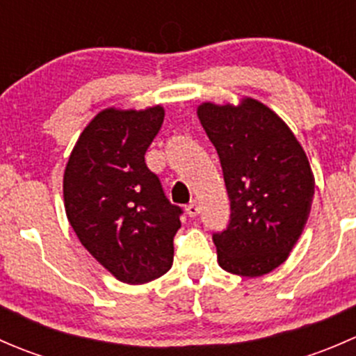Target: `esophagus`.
Returning <instances> with one entry per match:
<instances>
[{"instance_id": "34e87169", "label": "esophagus", "mask_w": 356, "mask_h": 356, "mask_svg": "<svg viewBox=\"0 0 356 356\" xmlns=\"http://www.w3.org/2000/svg\"><path fill=\"white\" fill-rule=\"evenodd\" d=\"M186 211H188L189 217H196V215L200 213V203H198V201H193V203H189L188 207H186Z\"/></svg>"}]
</instances>
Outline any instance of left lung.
I'll list each match as a JSON object with an SVG mask.
<instances>
[{"instance_id":"1","label":"left lung","mask_w":356,"mask_h":356,"mask_svg":"<svg viewBox=\"0 0 356 356\" xmlns=\"http://www.w3.org/2000/svg\"><path fill=\"white\" fill-rule=\"evenodd\" d=\"M198 118L217 149L231 200V222L213 234L224 270L260 277L288 260L308 220L315 177L303 146L261 102H204Z\"/></svg>"}]
</instances>
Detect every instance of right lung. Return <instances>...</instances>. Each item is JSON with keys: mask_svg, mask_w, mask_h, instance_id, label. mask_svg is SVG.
Wrapping results in <instances>:
<instances>
[{"mask_svg": "<svg viewBox=\"0 0 356 356\" xmlns=\"http://www.w3.org/2000/svg\"><path fill=\"white\" fill-rule=\"evenodd\" d=\"M161 105L110 106L79 136L63 174V203L82 246L120 282L145 284L174 261L182 210L165 198L145 153L163 122Z\"/></svg>", "mask_w": 356, "mask_h": 356, "instance_id": "obj_1", "label": "right lung"}]
</instances>
